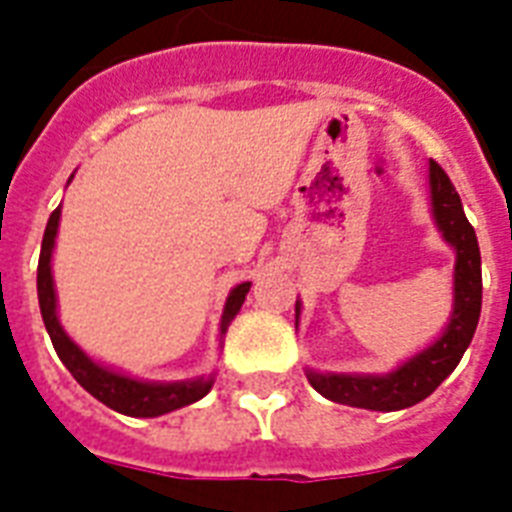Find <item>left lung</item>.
<instances>
[{"label": "left lung", "instance_id": "1", "mask_svg": "<svg viewBox=\"0 0 512 512\" xmlns=\"http://www.w3.org/2000/svg\"><path fill=\"white\" fill-rule=\"evenodd\" d=\"M430 215L441 239L454 249L452 276V313L444 332L436 340L417 350L414 356L385 374L358 372H319L305 369V377L321 396L335 404L372 409V412H398L406 406L420 404L460 364L476 335L481 316V249L473 225L465 217L460 193L454 191L452 180L436 162L428 164ZM303 303H295V327L300 324Z\"/></svg>", "mask_w": 512, "mask_h": 512}]
</instances>
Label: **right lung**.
I'll return each mask as SVG.
<instances>
[{
	"label": "right lung",
	"instance_id": "right-lung-1",
	"mask_svg": "<svg viewBox=\"0 0 512 512\" xmlns=\"http://www.w3.org/2000/svg\"><path fill=\"white\" fill-rule=\"evenodd\" d=\"M71 177H68V183H71ZM58 225L60 207L52 212L47 228H44L42 255H39V268H36V292H39V308H42L47 335L58 350L60 361L66 364L68 372L74 374V380L90 396L98 398L100 404H106L108 409L119 414H127V417H159V414L175 412V409H183V406L207 396L215 385V372L175 382L140 380V377L119 372L114 366L100 364L68 337L58 319V295H55V279H52V252H55V239H58ZM249 287H252V281L236 284L225 297L223 316H220V342H223V335L247 300Z\"/></svg>",
	"mask_w": 512,
	"mask_h": 512
}]
</instances>
